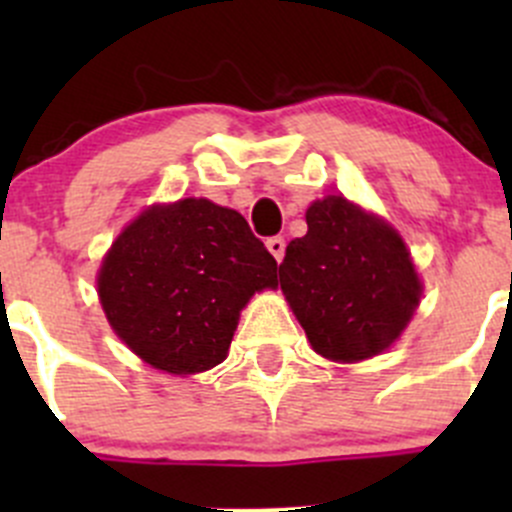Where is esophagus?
Instances as JSON below:
<instances>
[{
	"instance_id": "obj_1",
	"label": "esophagus",
	"mask_w": 512,
	"mask_h": 512,
	"mask_svg": "<svg viewBox=\"0 0 512 512\" xmlns=\"http://www.w3.org/2000/svg\"><path fill=\"white\" fill-rule=\"evenodd\" d=\"M267 250L272 252V257H275L277 262H282V257H285V237H270V240H267Z\"/></svg>"
}]
</instances>
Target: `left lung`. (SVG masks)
Wrapping results in <instances>:
<instances>
[{"instance_id":"left-lung-1","label":"left lung","mask_w":512,"mask_h":512,"mask_svg":"<svg viewBox=\"0 0 512 512\" xmlns=\"http://www.w3.org/2000/svg\"><path fill=\"white\" fill-rule=\"evenodd\" d=\"M280 285L314 352L334 361L389 349L421 299L404 240L342 195L309 205L307 235L287 245Z\"/></svg>"}]
</instances>
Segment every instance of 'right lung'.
<instances>
[{
	"mask_svg": "<svg viewBox=\"0 0 512 512\" xmlns=\"http://www.w3.org/2000/svg\"><path fill=\"white\" fill-rule=\"evenodd\" d=\"M275 285L277 260L247 220L203 198L146 210L98 272V297L118 337L170 374L218 366L247 299Z\"/></svg>",
	"mask_w": 512,
	"mask_h": 512,
	"instance_id": "obj_1",
	"label": "right lung"
}]
</instances>
